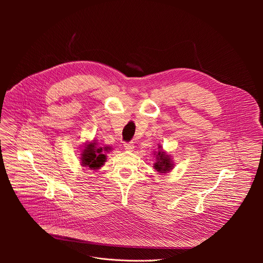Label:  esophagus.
<instances>
[{"label":"esophagus","mask_w":263,"mask_h":263,"mask_svg":"<svg viewBox=\"0 0 263 263\" xmlns=\"http://www.w3.org/2000/svg\"><path fill=\"white\" fill-rule=\"evenodd\" d=\"M124 147L127 149V151H132L134 148V142L133 141H127L124 143Z\"/></svg>","instance_id":"esophagus-1"}]
</instances>
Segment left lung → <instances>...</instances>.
<instances>
[{"label": "left lung", "instance_id": "obj_1", "mask_svg": "<svg viewBox=\"0 0 263 263\" xmlns=\"http://www.w3.org/2000/svg\"><path fill=\"white\" fill-rule=\"evenodd\" d=\"M160 147V146H159ZM154 167L159 173H167L172 170L173 164L171 162V158L168 155H166L161 149L158 151L157 155V162L154 164Z\"/></svg>", "mask_w": 263, "mask_h": 263}]
</instances>
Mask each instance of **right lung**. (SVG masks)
<instances>
[{"label": "right lung", "instance_id": "1", "mask_svg": "<svg viewBox=\"0 0 263 263\" xmlns=\"http://www.w3.org/2000/svg\"><path fill=\"white\" fill-rule=\"evenodd\" d=\"M110 149L108 146L97 147L96 143H88L82 151V164L84 166H88L91 170H96L101 167L106 161V155L104 154Z\"/></svg>", "mask_w": 263, "mask_h": 263}]
</instances>
